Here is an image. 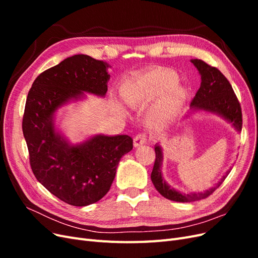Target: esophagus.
<instances>
[{"label": "esophagus", "mask_w": 258, "mask_h": 258, "mask_svg": "<svg viewBox=\"0 0 258 258\" xmlns=\"http://www.w3.org/2000/svg\"><path fill=\"white\" fill-rule=\"evenodd\" d=\"M147 141V138L144 134H139L135 137L134 139V145L137 147V146H140V145H143L145 144Z\"/></svg>", "instance_id": "esophagus-1"}]
</instances>
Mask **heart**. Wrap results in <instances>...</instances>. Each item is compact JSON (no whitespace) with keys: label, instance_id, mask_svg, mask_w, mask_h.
I'll return each instance as SVG.
<instances>
[{"label":"heart","instance_id":"b5f03b06","mask_svg":"<svg viewBox=\"0 0 258 258\" xmlns=\"http://www.w3.org/2000/svg\"><path fill=\"white\" fill-rule=\"evenodd\" d=\"M177 82L178 76L174 72L154 69L124 80L120 85L119 92L124 102L131 107L145 105L162 94L146 116L148 124L160 126L186 100L187 91L182 86H176ZM116 108L123 113V108L119 104H116Z\"/></svg>","mask_w":258,"mask_h":258}]
</instances>
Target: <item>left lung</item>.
Masks as SVG:
<instances>
[{
	"label": "left lung",
	"mask_w": 258,
	"mask_h": 258,
	"mask_svg": "<svg viewBox=\"0 0 258 258\" xmlns=\"http://www.w3.org/2000/svg\"><path fill=\"white\" fill-rule=\"evenodd\" d=\"M191 63L197 68L201 75V84L196 96L194 97L190 108L192 112H207L218 115L227 120L238 132L242 129V112L239 101L233 92L230 83L221 73L220 70L211 67L200 59H191ZM156 159L151 174L155 188L163 197L176 202H191L209 197L230 172V169L222 176L221 181L204 192L183 194L169 186L161 173V165L163 160L162 148L159 144L155 145Z\"/></svg>",
	"instance_id": "obj_1"
}]
</instances>
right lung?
I'll return each instance as SVG.
<instances>
[{
	"mask_svg": "<svg viewBox=\"0 0 258 258\" xmlns=\"http://www.w3.org/2000/svg\"><path fill=\"white\" fill-rule=\"evenodd\" d=\"M110 68L87 54H74L36 77L26 101L22 131L37 181L60 200L85 207L110 190L116 169L134 144L126 135H96L71 144L54 124L58 108L85 93L104 97Z\"/></svg>",
	"mask_w": 258,
	"mask_h": 258,
	"instance_id": "add662e5",
	"label": "right lung"
}]
</instances>
